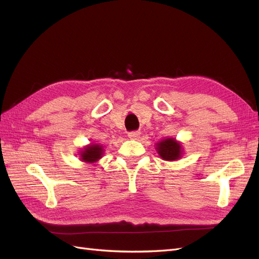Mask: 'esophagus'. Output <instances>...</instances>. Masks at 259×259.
<instances>
[{
	"label": "esophagus",
	"instance_id": "obj_1",
	"mask_svg": "<svg viewBox=\"0 0 259 259\" xmlns=\"http://www.w3.org/2000/svg\"><path fill=\"white\" fill-rule=\"evenodd\" d=\"M139 135H140V133L138 131H133V132L128 133V137L131 139H137L139 137Z\"/></svg>",
	"mask_w": 259,
	"mask_h": 259
}]
</instances>
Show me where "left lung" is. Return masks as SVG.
Wrapping results in <instances>:
<instances>
[{"label":"left lung","mask_w":259,"mask_h":259,"mask_svg":"<svg viewBox=\"0 0 259 259\" xmlns=\"http://www.w3.org/2000/svg\"><path fill=\"white\" fill-rule=\"evenodd\" d=\"M158 152L163 160L174 161L180 158L182 154V146L173 138H166L158 144Z\"/></svg>","instance_id":"1"}]
</instances>
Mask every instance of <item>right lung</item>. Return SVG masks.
Masks as SVG:
<instances>
[{
  "instance_id": "right-lung-1",
  "label": "right lung",
  "mask_w": 259,
  "mask_h": 259,
  "mask_svg": "<svg viewBox=\"0 0 259 259\" xmlns=\"http://www.w3.org/2000/svg\"><path fill=\"white\" fill-rule=\"evenodd\" d=\"M103 148L99 145H91L89 147L84 148V151L81 152V156L82 160L85 162H90L93 163L97 160H99L103 155Z\"/></svg>"
}]
</instances>
